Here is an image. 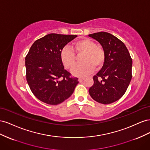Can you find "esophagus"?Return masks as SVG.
<instances>
[{
  "instance_id": "1",
  "label": "esophagus",
  "mask_w": 150,
  "mask_h": 150,
  "mask_svg": "<svg viewBox=\"0 0 150 150\" xmlns=\"http://www.w3.org/2000/svg\"><path fill=\"white\" fill-rule=\"evenodd\" d=\"M84 79V78H79L78 79V81H79V82H82V81H83Z\"/></svg>"
}]
</instances>
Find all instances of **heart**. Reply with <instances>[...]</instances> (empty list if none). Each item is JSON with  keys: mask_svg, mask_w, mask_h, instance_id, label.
I'll return each instance as SVG.
<instances>
[{"mask_svg": "<svg viewBox=\"0 0 150 150\" xmlns=\"http://www.w3.org/2000/svg\"><path fill=\"white\" fill-rule=\"evenodd\" d=\"M72 50L68 47L63 49L60 53V59L66 69L70 70L76 63L77 55L83 56L81 59L83 64L76 66L72 70V74L75 76L84 77L88 75L95 69L103 67L106 59V54L104 49L97 46L96 42L88 38H84L75 42Z\"/></svg>", "mask_w": 150, "mask_h": 150, "instance_id": "1", "label": "heart"}]
</instances>
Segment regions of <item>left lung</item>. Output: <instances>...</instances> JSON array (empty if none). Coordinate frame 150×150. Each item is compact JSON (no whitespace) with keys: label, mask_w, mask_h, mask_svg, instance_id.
I'll return each mask as SVG.
<instances>
[{"label":"left lung","mask_w":150,"mask_h":150,"mask_svg":"<svg viewBox=\"0 0 150 150\" xmlns=\"http://www.w3.org/2000/svg\"><path fill=\"white\" fill-rule=\"evenodd\" d=\"M89 36L100 43L106 54L104 64L93 76L94 84L89 93L96 101L111 104L126 91L132 78V59L125 44L115 35L99 32Z\"/></svg>","instance_id":"8db88e82"}]
</instances>
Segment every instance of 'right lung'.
Wrapping results in <instances>:
<instances>
[{"instance_id": "right-lung-1", "label": "right lung", "mask_w": 150, "mask_h": 150, "mask_svg": "<svg viewBox=\"0 0 150 150\" xmlns=\"http://www.w3.org/2000/svg\"><path fill=\"white\" fill-rule=\"evenodd\" d=\"M76 35L49 34L32 45L25 57L26 79L40 101L56 105L69 98L79 83L64 69L60 53Z\"/></svg>"}]
</instances>
